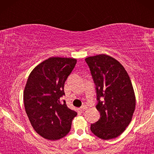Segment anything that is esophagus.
<instances>
[{"label":"esophagus","mask_w":154,"mask_h":154,"mask_svg":"<svg viewBox=\"0 0 154 154\" xmlns=\"http://www.w3.org/2000/svg\"><path fill=\"white\" fill-rule=\"evenodd\" d=\"M87 109H88V106H86V105H83V106L80 108V111H81V112H83V111H85Z\"/></svg>","instance_id":"obj_1"}]
</instances>
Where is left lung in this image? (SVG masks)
Returning <instances> with one entry per match:
<instances>
[{
    "label": "left lung",
    "mask_w": 154,
    "mask_h": 154,
    "mask_svg": "<svg viewBox=\"0 0 154 154\" xmlns=\"http://www.w3.org/2000/svg\"><path fill=\"white\" fill-rule=\"evenodd\" d=\"M96 86V108L100 119L90 130L102 140L123 133L132 121L136 100L131 81L119 61L106 54L85 58Z\"/></svg>",
    "instance_id": "8db88e82"
}]
</instances>
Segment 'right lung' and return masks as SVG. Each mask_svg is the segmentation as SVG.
I'll use <instances>...</instances> for the list:
<instances>
[{
    "mask_svg": "<svg viewBox=\"0 0 154 154\" xmlns=\"http://www.w3.org/2000/svg\"><path fill=\"white\" fill-rule=\"evenodd\" d=\"M77 60L50 57L31 71L24 91L25 111L38 134L49 140L64 137L71 130L77 113L61 101L65 81Z\"/></svg>",
    "mask_w": 154,
    "mask_h": 154,
    "instance_id": "add662e5",
    "label": "right lung"
}]
</instances>
